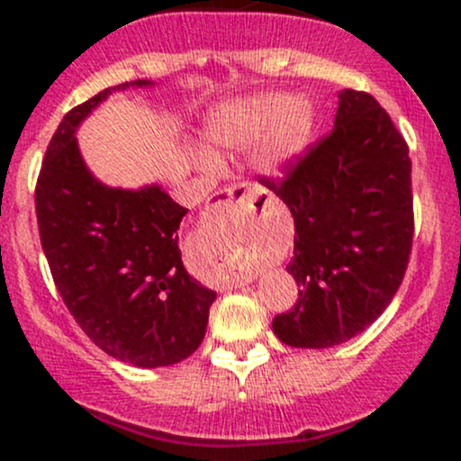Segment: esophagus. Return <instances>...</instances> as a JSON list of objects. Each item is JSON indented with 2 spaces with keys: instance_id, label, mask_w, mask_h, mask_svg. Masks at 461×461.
I'll return each instance as SVG.
<instances>
[{
  "instance_id": "esophagus-1",
  "label": "esophagus",
  "mask_w": 461,
  "mask_h": 461,
  "mask_svg": "<svg viewBox=\"0 0 461 461\" xmlns=\"http://www.w3.org/2000/svg\"><path fill=\"white\" fill-rule=\"evenodd\" d=\"M256 193H258V190L253 188L251 184H234V186H227V188L221 190V193H216L214 203L210 205L208 214H205V216L212 221L219 214H223L230 208H234V205L251 203V201L256 199ZM242 285H245V282H242Z\"/></svg>"
}]
</instances>
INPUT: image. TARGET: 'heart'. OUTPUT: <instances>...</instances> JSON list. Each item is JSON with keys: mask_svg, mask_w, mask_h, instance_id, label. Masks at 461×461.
<instances>
[{"mask_svg": "<svg viewBox=\"0 0 461 461\" xmlns=\"http://www.w3.org/2000/svg\"><path fill=\"white\" fill-rule=\"evenodd\" d=\"M277 116H282V119L275 123L260 158L264 168L277 171L293 160L308 142L312 116L305 105L290 108L285 99H262V102L249 105L245 113L236 119L221 123L212 131V139L227 147L242 145V142L258 139Z\"/></svg>", "mask_w": 461, "mask_h": 461, "instance_id": "heart-1", "label": "heart"}]
</instances>
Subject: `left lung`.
Segmentation results:
<instances>
[{
    "label": "left lung",
    "mask_w": 461,
    "mask_h": 461,
    "mask_svg": "<svg viewBox=\"0 0 461 461\" xmlns=\"http://www.w3.org/2000/svg\"><path fill=\"white\" fill-rule=\"evenodd\" d=\"M282 173L260 182L294 219L285 268L301 290L273 331L299 348L342 345L377 321L405 277L414 242L410 149L373 95L347 88L336 125Z\"/></svg>",
    "instance_id": "left-lung-1"
}]
</instances>
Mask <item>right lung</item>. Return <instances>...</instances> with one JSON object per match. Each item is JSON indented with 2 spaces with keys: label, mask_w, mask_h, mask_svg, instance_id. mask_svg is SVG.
Returning a JSON list of instances; mask_svg holds the SVG:
<instances>
[{
  "label": "right lung",
  "mask_w": 461,
  "mask_h": 461,
  "mask_svg": "<svg viewBox=\"0 0 461 461\" xmlns=\"http://www.w3.org/2000/svg\"><path fill=\"white\" fill-rule=\"evenodd\" d=\"M147 84H119L68 110L47 145L34 203L51 277L77 325L108 356L156 368L197 351L216 299L182 264L177 230L188 210L158 186H102L73 136L110 93Z\"/></svg>",
  "instance_id": "obj_1"
}]
</instances>
